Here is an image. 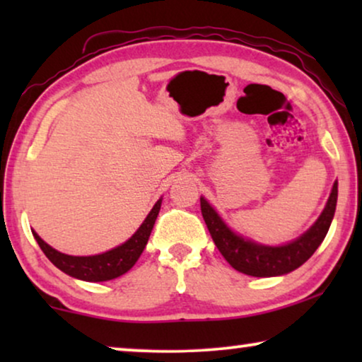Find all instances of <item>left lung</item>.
Instances as JSON below:
<instances>
[{"instance_id":"1","label":"left lung","mask_w":362,"mask_h":362,"mask_svg":"<svg viewBox=\"0 0 362 362\" xmlns=\"http://www.w3.org/2000/svg\"><path fill=\"white\" fill-rule=\"evenodd\" d=\"M336 201H338V182L333 185L325 211L311 226V229L296 240L280 247L260 245L242 239L222 222L204 197H201V212L216 247L237 272L252 276H276L298 269L315 254V250L328 234L334 216Z\"/></svg>"}]
</instances>
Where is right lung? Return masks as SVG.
Segmentation results:
<instances>
[{
  "instance_id": "add662e5",
  "label": "right lung",
  "mask_w": 362,
  "mask_h": 362,
  "mask_svg": "<svg viewBox=\"0 0 362 362\" xmlns=\"http://www.w3.org/2000/svg\"><path fill=\"white\" fill-rule=\"evenodd\" d=\"M160 207L161 199L153 206L151 212L148 214L146 219L143 221L140 229H138L125 244L118 245L115 249L108 250L105 254L100 255L74 257L61 254V252L52 249L51 245H47L36 232H33V235L39 247H41L44 255H46L59 270H62L64 274L86 281H107L127 274V272L135 265V262L140 259L141 252L146 247L148 239H150V234L153 230V226H155Z\"/></svg>"
}]
</instances>
